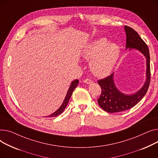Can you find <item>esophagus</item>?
I'll list each match as a JSON object with an SVG mask.
<instances>
[{"label": "esophagus", "instance_id": "34e87169", "mask_svg": "<svg viewBox=\"0 0 158 158\" xmlns=\"http://www.w3.org/2000/svg\"><path fill=\"white\" fill-rule=\"evenodd\" d=\"M83 82L87 83V84H90V83H92V80H90V79H89V78H87V79L83 80Z\"/></svg>", "mask_w": 158, "mask_h": 158}]
</instances>
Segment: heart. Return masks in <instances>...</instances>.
Listing matches in <instances>:
<instances>
[{"mask_svg": "<svg viewBox=\"0 0 158 158\" xmlns=\"http://www.w3.org/2000/svg\"><path fill=\"white\" fill-rule=\"evenodd\" d=\"M120 55V48L115 43H108L106 38H99L90 43L82 56L91 60V71L98 77L106 76L114 68Z\"/></svg>", "mask_w": 158, "mask_h": 158, "instance_id": "1", "label": "heart"}]
</instances>
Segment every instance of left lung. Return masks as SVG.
Masks as SVG:
<instances>
[{
	"label": "left lung",
	"mask_w": 158,
	"mask_h": 158,
	"mask_svg": "<svg viewBox=\"0 0 158 158\" xmlns=\"http://www.w3.org/2000/svg\"><path fill=\"white\" fill-rule=\"evenodd\" d=\"M126 34V48L140 51L146 58V81L143 86L136 93L126 95L116 87L114 80V73L98 81L101 88V94L98 99L99 106L109 113H115L127 110L135 106L147 93L151 81L150 55L146 43L132 28L124 26Z\"/></svg>",
	"instance_id": "left-lung-1"
}]
</instances>
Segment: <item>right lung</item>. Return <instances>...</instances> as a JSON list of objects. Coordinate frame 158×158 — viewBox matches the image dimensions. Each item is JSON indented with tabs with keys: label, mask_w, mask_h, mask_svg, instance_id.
I'll return each mask as SVG.
<instances>
[{
	"label": "right lung",
	"mask_w": 158,
	"mask_h": 158,
	"mask_svg": "<svg viewBox=\"0 0 158 158\" xmlns=\"http://www.w3.org/2000/svg\"><path fill=\"white\" fill-rule=\"evenodd\" d=\"M78 82H79L78 80H74V81H73L71 82V85H70V87H69V88L68 89V91L67 92V94H66V97H65V99H64V100L63 101L62 105L60 106V108L57 111H55V112L54 113H53L52 114L47 116V117H57V116L59 115L60 114H61L63 112V111L64 110V109L66 108V106L68 105V102L69 101V99H70V98H71V95L73 94V90H75V89L77 87V85L78 84Z\"/></svg>",
	"instance_id": "obj_1"
}]
</instances>
